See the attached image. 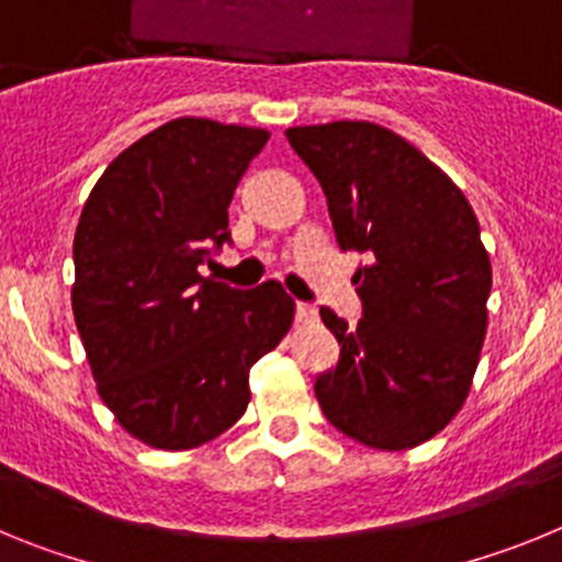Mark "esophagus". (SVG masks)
Here are the masks:
<instances>
[{
    "instance_id": "obj_1",
    "label": "esophagus",
    "mask_w": 562,
    "mask_h": 562,
    "mask_svg": "<svg viewBox=\"0 0 562 562\" xmlns=\"http://www.w3.org/2000/svg\"><path fill=\"white\" fill-rule=\"evenodd\" d=\"M295 317H297V324L312 326V324H317V310L312 304H297L295 306Z\"/></svg>"
}]
</instances>
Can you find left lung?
<instances>
[{
    "label": "left lung",
    "instance_id": "1",
    "mask_svg": "<svg viewBox=\"0 0 562 562\" xmlns=\"http://www.w3.org/2000/svg\"><path fill=\"white\" fill-rule=\"evenodd\" d=\"M329 202L340 250L366 265L351 284L357 329L321 310L340 342L315 396L340 434L374 450L434 439L464 405L486 335L493 267L461 188L405 137L369 121L286 128Z\"/></svg>",
    "mask_w": 562,
    "mask_h": 562
}]
</instances>
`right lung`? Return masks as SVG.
<instances>
[{
	"instance_id": "1",
	"label": "right lung",
	"mask_w": 562,
	"mask_h": 562,
	"mask_svg": "<svg viewBox=\"0 0 562 562\" xmlns=\"http://www.w3.org/2000/svg\"><path fill=\"white\" fill-rule=\"evenodd\" d=\"M270 132L177 117L109 162L76 231L72 315L98 394L157 450L225 434L250 402V369L290 331L295 301L200 276L231 238L227 205Z\"/></svg>"
}]
</instances>
